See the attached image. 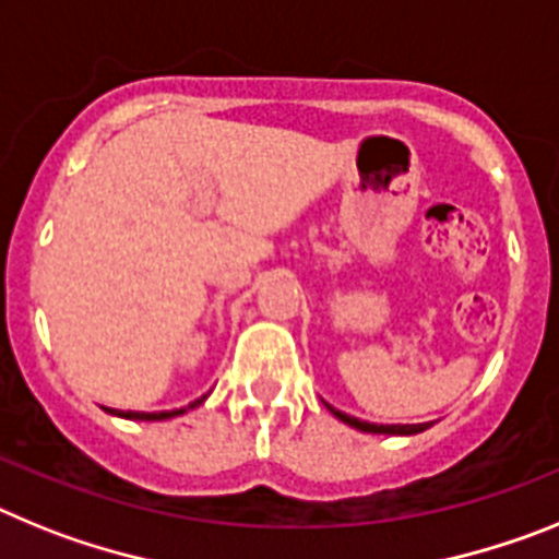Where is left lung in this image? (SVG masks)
Listing matches in <instances>:
<instances>
[{"label":"left lung","instance_id":"1","mask_svg":"<svg viewBox=\"0 0 559 559\" xmlns=\"http://www.w3.org/2000/svg\"><path fill=\"white\" fill-rule=\"evenodd\" d=\"M326 407L332 411L334 416H337L340 421H346V425L357 427V430H362V433L414 436V433H421V430H427V427H430V421H425V425H373V421H362V419H357V416H348V414H343V411H334L332 405H326Z\"/></svg>","mask_w":559,"mask_h":559}]
</instances>
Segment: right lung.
<instances>
[{
  "label": "right lung",
  "instance_id": "add662e5",
  "mask_svg": "<svg viewBox=\"0 0 559 559\" xmlns=\"http://www.w3.org/2000/svg\"><path fill=\"white\" fill-rule=\"evenodd\" d=\"M207 396H202V400H193L188 407H177V411H157V414H140V411H115V407H106L109 414L115 416H123V419H138V421H163V419H174V416H182L186 411H193L197 405H202Z\"/></svg>",
  "mask_w": 559,
  "mask_h": 559
}]
</instances>
